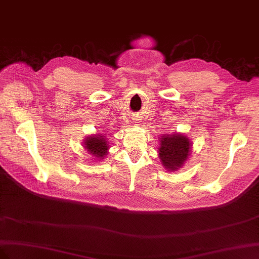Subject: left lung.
Segmentation results:
<instances>
[{"label":"left lung","instance_id":"1","mask_svg":"<svg viewBox=\"0 0 259 259\" xmlns=\"http://www.w3.org/2000/svg\"><path fill=\"white\" fill-rule=\"evenodd\" d=\"M158 149L159 159L168 170L181 168L190 156L192 143L186 135L175 134L161 136Z\"/></svg>","mask_w":259,"mask_h":259}]
</instances>
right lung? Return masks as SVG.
Returning <instances> with one entry per match:
<instances>
[{
	"instance_id": "add662e5",
	"label": "right lung",
	"mask_w": 259,
	"mask_h": 259,
	"mask_svg": "<svg viewBox=\"0 0 259 259\" xmlns=\"http://www.w3.org/2000/svg\"><path fill=\"white\" fill-rule=\"evenodd\" d=\"M83 145L85 150L98 159H103V157H105L109 149L107 139L102 135L88 137L84 140Z\"/></svg>"
}]
</instances>
